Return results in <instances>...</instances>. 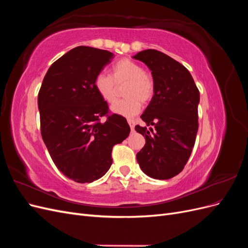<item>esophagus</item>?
Wrapping results in <instances>:
<instances>
[{"label": "esophagus", "mask_w": 248, "mask_h": 248, "mask_svg": "<svg viewBox=\"0 0 248 248\" xmlns=\"http://www.w3.org/2000/svg\"><path fill=\"white\" fill-rule=\"evenodd\" d=\"M128 124H129V126H130V129L133 130V129H134V121H133V120L129 119V120H128Z\"/></svg>", "instance_id": "obj_1"}]
</instances>
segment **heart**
Returning a JSON list of instances; mask_svg holds the SVG:
<instances>
[{
    "instance_id": "b5f03b06",
    "label": "heart",
    "mask_w": 248,
    "mask_h": 248,
    "mask_svg": "<svg viewBox=\"0 0 248 248\" xmlns=\"http://www.w3.org/2000/svg\"><path fill=\"white\" fill-rule=\"evenodd\" d=\"M126 85L123 90L125 99L114 103L110 108L116 115L130 118L140 109V102L147 103L154 95V81L145 72L144 67L129 59H122L111 66L110 73H100L94 86L103 101L112 103L118 96V86Z\"/></svg>"
}]
</instances>
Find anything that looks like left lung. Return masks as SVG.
Masks as SVG:
<instances>
[{
    "label": "left lung",
    "mask_w": 248,
    "mask_h": 248,
    "mask_svg": "<svg viewBox=\"0 0 248 248\" xmlns=\"http://www.w3.org/2000/svg\"><path fill=\"white\" fill-rule=\"evenodd\" d=\"M132 58L148 66L154 81V95L140 116L145 125L136 126L146 139L137 160L147 176L168 180L182 171L192 152L200 92L190 72L163 52L146 49Z\"/></svg>",
    "instance_id": "obj_1"
}]
</instances>
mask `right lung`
<instances>
[{"mask_svg": "<svg viewBox=\"0 0 248 248\" xmlns=\"http://www.w3.org/2000/svg\"><path fill=\"white\" fill-rule=\"evenodd\" d=\"M112 58L104 49L73 48L52 63L38 94L44 144L59 170L78 183L106 175L112 163V147L130 132L122 116L112 114L100 121L108 107L94 81Z\"/></svg>", "mask_w": 248, "mask_h": 248, "instance_id": "right-lung-1", "label": "right lung"}]
</instances>
